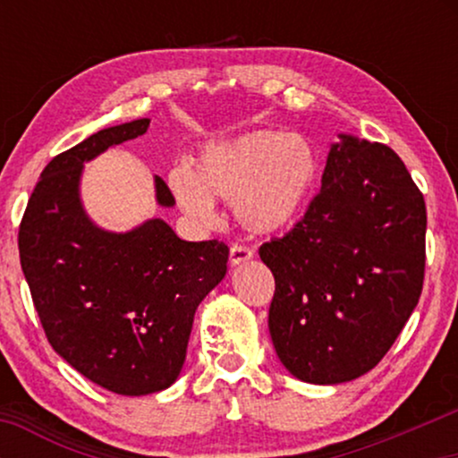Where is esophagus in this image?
Masks as SVG:
<instances>
[{
  "label": "esophagus",
  "mask_w": 458,
  "mask_h": 458,
  "mask_svg": "<svg viewBox=\"0 0 458 458\" xmlns=\"http://www.w3.org/2000/svg\"><path fill=\"white\" fill-rule=\"evenodd\" d=\"M252 256H254V250L243 246V243H235V246H231V250H229V262L233 267L242 265V262H248Z\"/></svg>",
  "instance_id": "obj_1"
}]
</instances>
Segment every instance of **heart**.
<instances>
[{
	"mask_svg": "<svg viewBox=\"0 0 458 458\" xmlns=\"http://www.w3.org/2000/svg\"><path fill=\"white\" fill-rule=\"evenodd\" d=\"M321 160L309 137L277 129H256L212 141L198 156L196 173L177 168L171 190L181 208L206 221L212 199L233 202L242 225L273 233L296 223L315 198Z\"/></svg>",
	"mask_w": 458,
	"mask_h": 458,
	"instance_id": "1",
	"label": "heart"
}]
</instances>
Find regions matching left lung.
Instances as JSON below:
<instances>
[{
  "label": "left lung",
  "mask_w": 458,
  "mask_h": 458,
  "mask_svg": "<svg viewBox=\"0 0 458 458\" xmlns=\"http://www.w3.org/2000/svg\"><path fill=\"white\" fill-rule=\"evenodd\" d=\"M340 140L304 216L259 250L275 277V352L293 377L321 386L384 359L425 277V199L404 162L384 143Z\"/></svg>",
  "instance_id": "obj_1"
}]
</instances>
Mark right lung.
Here are the masks:
<instances>
[{
	"mask_svg": "<svg viewBox=\"0 0 458 458\" xmlns=\"http://www.w3.org/2000/svg\"><path fill=\"white\" fill-rule=\"evenodd\" d=\"M148 127L149 118H140L102 129L52 158L18 229L47 342L81 375L123 396L160 392L179 377L198 304L221 284L229 260L223 242H185L160 218L110 233L85 215L83 162ZM156 199L174 204L160 177Z\"/></svg>",
	"mask_w": 458,
	"mask_h": 458,
	"instance_id": "1",
	"label": "right lung"
}]
</instances>
